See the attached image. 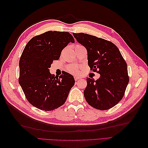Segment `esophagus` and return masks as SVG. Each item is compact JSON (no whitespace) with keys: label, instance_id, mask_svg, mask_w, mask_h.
I'll return each instance as SVG.
<instances>
[{"label":"esophagus","instance_id":"obj_1","mask_svg":"<svg viewBox=\"0 0 148 148\" xmlns=\"http://www.w3.org/2000/svg\"><path fill=\"white\" fill-rule=\"evenodd\" d=\"M81 79V77H79V76H74V79H75V81H77L78 79Z\"/></svg>","mask_w":148,"mask_h":148}]
</instances>
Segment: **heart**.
<instances>
[{
	"instance_id": "obj_1",
	"label": "heart",
	"mask_w": 148,
	"mask_h": 148,
	"mask_svg": "<svg viewBox=\"0 0 148 148\" xmlns=\"http://www.w3.org/2000/svg\"><path fill=\"white\" fill-rule=\"evenodd\" d=\"M82 46H81L79 45H77L75 46V49L76 48H78V47H81ZM67 70L68 72H71V73H74V74H78L79 73V69L76 66H74V65H69L67 68Z\"/></svg>"
}]
</instances>
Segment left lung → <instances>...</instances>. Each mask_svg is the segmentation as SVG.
Wrapping results in <instances>:
<instances>
[{
  "label": "left lung",
  "instance_id": "left-lung-1",
  "mask_svg": "<svg viewBox=\"0 0 148 148\" xmlns=\"http://www.w3.org/2000/svg\"><path fill=\"white\" fill-rule=\"evenodd\" d=\"M86 48L90 70L100 74L98 79L86 78V102L99 110L112 108L120 101L129 81L126 62L114 44L84 33H72Z\"/></svg>",
  "mask_w": 148,
  "mask_h": 148
}]
</instances>
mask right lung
Wrapping results in <instances>:
<instances>
[{
  "instance_id": "right-lung-1",
  "label": "right lung",
  "mask_w": 148,
  "mask_h": 148,
  "mask_svg": "<svg viewBox=\"0 0 148 148\" xmlns=\"http://www.w3.org/2000/svg\"><path fill=\"white\" fill-rule=\"evenodd\" d=\"M74 42L69 32L48 31L34 37L25 47L19 62V83L28 101L36 108L52 111L65 102L74 85V77L66 72L55 76L49 69L62 49Z\"/></svg>"
}]
</instances>
